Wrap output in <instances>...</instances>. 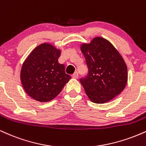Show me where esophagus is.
<instances>
[{
	"instance_id": "34e87169",
	"label": "esophagus",
	"mask_w": 146,
	"mask_h": 146,
	"mask_svg": "<svg viewBox=\"0 0 146 146\" xmlns=\"http://www.w3.org/2000/svg\"><path fill=\"white\" fill-rule=\"evenodd\" d=\"M72 78H78V72H75L73 75H72Z\"/></svg>"
}]
</instances>
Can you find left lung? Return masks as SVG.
Returning a JSON list of instances; mask_svg holds the SVG:
<instances>
[{"label":"left lung","mask_w":146,"mask_h":146,"mask_svg":"<svg viewBox=\"0 0 146 146\" xmlns=\"http://www.w3.org/2000/svg\"><path fill=\"white\" fill-rule=\"evenodd\" d=\"M81 51L86 58L88 73L80 78L86 93L93 103H104L124 90L127 83V67L122 57L108 40L93 38L83 44Z\"/></svg>","instance_id":"left-lung-1"}]
</instances>
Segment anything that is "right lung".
<instances>
[{"mask_svg":"<svg viewBox=\"0 0 146 146\" xmlns=\"http://www.w3.org/2000/svg\"><path fill=\"white\" fill-rule=\"evenodd\" d=\"M60 51L43 43L36 47L23 63L20 79L23 88L36 101L47 102L59 94L71 76L58 62Z\"/></svg>","mask_w":146,"mask_h":146,"instance_id":"obj_1","label":"right lung"}]
</instances>
